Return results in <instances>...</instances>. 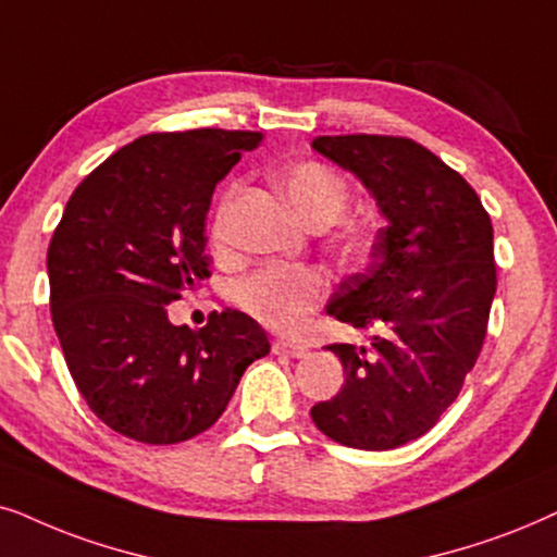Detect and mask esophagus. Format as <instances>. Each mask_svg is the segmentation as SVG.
I'll return each mask as SVG.
<instances>
[{
	"label": "esophagus",
	"mask_w": 557,
	"mask_h": 557,
	"mask_svg": "<svg viewBox=\"0 0 557 557\" xmlns=\"http://www.w3.org/2000/svg\"><path fill=\"white\" fill-rule=\"evenodd\" d=\"M272 351L277 356H293V359H300V356L308 354V346L300 344V341H290V338H277L272 344Z\"/></svg>",
	"instance_id": "34e87169"
}]
</instances>
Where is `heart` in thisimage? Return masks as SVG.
I'll return each instance as SVG.
<instances>
[{
	"label": "heart",
	"mask_w": 557,
	"mask_h": 557,
	"mask_svg": "<svg viewBox=\"0 0 557 557\" xmlns=\"http://www.w3.org/2000/svg\"><path fill=\"white\" fill-rule=\"evenodd\" d=\"M283 188L290 198L298 216L313 228H325L344 216L348 209V185L336 170L323 162H298L287 168ZM234 188L221 201L216 219H213V234H224L226 211L232 206ZM372 249V232L364 226H348L338 236L341 257L361 262ZM325 293V280L321 272L298 264H264L259 270L244 274L232 287V298L244 313L255 318L267 329L293 331L298 329L308 310L321 302Z\"/></svg>",
	"instance_id": "obj_1"
}]
</instances>
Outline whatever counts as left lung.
Instances as JSON below:
<instances>
[{
    "instance_id": "8db88e82",
    "label": "left lung",
    "mask_w": 557,
    "mask_h": 557,
    "mask_svg": "<svg viewBox=\"0 0 557 557\" xmlns=\"http://www.w3.org/2000/svg\"><path fill=\"white\" fill-rule=\"evenodd\" d=\"M313 150L364 183L387 226L367 270L348 274L329 306L372 341L329 346L346 382L310 418L341 446L399 448L454 405L484 346L496 293L492 219L454 168L407 137H315Z\"/></svg>"
}]
</instances>
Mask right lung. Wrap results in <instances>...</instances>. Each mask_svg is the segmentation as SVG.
<instances>
[{"instance_id": "1", "label": "right lung", "mask_w": 557, "mask_h": 557, "mask_svg": "<svg viewBox=\"0 0 557 557\" xmlns=\"http://www.w3.org/2000/svg\"><path fill=\"white\" fill-rule=\"evenodd\" d=\"M259 143L262 132H154L103 160L65 203L48 247L53 325L86 405L132 441L170 446L209 430L244 369L270 354L239 310L193 331L165 308L211 274L213 188Z\"/></svg>"}]
</instances>
